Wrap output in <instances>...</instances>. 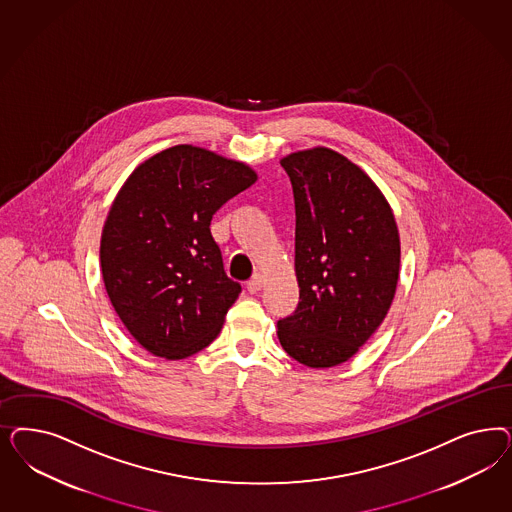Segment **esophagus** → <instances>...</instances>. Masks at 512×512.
<instances>
[{"label": "esophagus", "instance_id": "34e87169", "mask_svg": "<svg viewBox=\"0 0 512 512\" xmlns=\"http://www.w3.org/2000/svg\"><path fill=\"white\" fill-rule=\"evenodd\" d=\"M262 286H264L262 275H254V277L247 282V290L250 294H258V292L262 290Z\"/></svg>", "mask_w": 512, "mask_h": 512}]
</instances>
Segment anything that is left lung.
<instances>
[{"instance_id": "left-lung-1", "label": "left lung", "mask_w": 512, "mask_h": 512, "mask_svg": "<svg viewBox=\"0 0 512 512\" xmlns=\"http://www.w3.org/2000/svg\"><path fill=\"white\" fill-rule=\"evenodd\" d=\"M296 203V311L282 348L307 367L352 358L396 294L399 233L388 201L358 165L318 147L282 158Z\"/></svg>"}]
</instances>
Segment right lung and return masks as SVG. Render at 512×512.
Masks as SVG:
<instances>
[{
	"instance_id": "add662e5",
	"label": "right lung",
	"mask_w": 512,
	"mask_h": 512,
	"mask_svg": "<svg viewBox=\"0 0 512 512\" xmlns=\"http://www.w3.org/2000/svg\"><path fill=\"white\" fill-rule=\"evenodd\" d=\"M256 182L248 165L177 145L139 165L101 233L105 290L133 339L182 360L211 345L241 284L224 271L211 220Z\"/></svg>"
}]
</instances>
